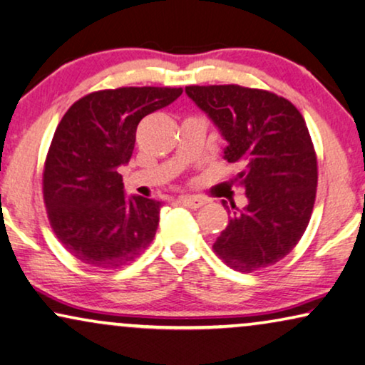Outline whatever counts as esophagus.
<instances>
[{"instance_id":"obj_1","label":"esophagus","mask_w":365,"mask_h":365,"mask_svg":"<svg viewBox=\"0 0 365 365\" xmlns=\"http://www.w3.org/2000/svg\"><path fill=\"white\" fill-rule=\"evenodd\" d=\"M180 202L185 205V207L193 208V210L203 207V205L207 203L203 198H198V197H182Z\"/></svg>"}]
</instances>
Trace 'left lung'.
<instances>
[{
    "instance_id": "1",
    "label": "left lung",
    "mask_w": 365,
    "mask_h": 365,
    "mask_svg": "<svg viewBox=\"0 0 365 365\" xmlns=\"http://www.w3.org/2000/svg\"><path fill=\"white\" fill-rule=\"evenodd\" d=\"M185 92L227 140L225 158L240 165L235 182L248 198L241 210L232 205L215 253L241 273L278 263L304 235L316 200L317 158L301 112L273 92L236 84Z\"/></svg>"
}]
</instances>
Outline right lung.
Returning <instances> with one entry per match:
<instances>
[{"label":"right lung","instance_id":"right-lung-1","mask_svg":"<svg viewBox=\"0 0 365 365\" xmlns=\"http://www.w3.org/2000/svg\"><path fill=\"white\" fill-rule=\"evenodd\" d=\"M182 87H119L74 102L54 132L43 173L46 210L58 240L81 263L120 268L152 243L162 203L127 198L119 172L143 117L182 96Z\"/></svg>","mask_w":365,"mask_h":365}]
</instances>
